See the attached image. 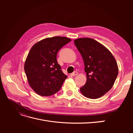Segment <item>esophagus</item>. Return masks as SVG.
Returning <instances> with one entry per match:
<instances>
[{
    "label": "esophagus",
    "mask_w": 133,
    "mask_h": 133,
    "mask_svg": "<svg viewBox=\"0 0 133 133\" xmlns=\"http://www.w3.org/2000/svg\"><path fill=\"white\" fill-rule=\"evenodd\" d=\"M78 74V71H75L73 72V73H71V75H73V76L77 75Z\"/></svg>",
    "instance_id": "34e87169"
}]
</instances>
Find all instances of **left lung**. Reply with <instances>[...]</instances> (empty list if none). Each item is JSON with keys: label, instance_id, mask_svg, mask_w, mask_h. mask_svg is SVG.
<instances>
[{"label": "left lung", "instance_id": "8db88e82", "mask_svg": "<svg viewBox=\"0 0 133 133\" xmlns=\"http://www.w3.org/2000/svg\"><path fill=\"white\" fill-rule=\"evenodd\" d=\"M74 44L82 55L87 77L80 91L88 98L101 97L111 89L117 78L116 60L109 50L93 39L79 38Z\"/></svg>", "mask_w": 133, "mask_h": 133}]
</instances>
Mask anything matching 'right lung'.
<instances>
[{"mask_svg":"<svg viewBox=\"0 0 133 133\" xmlns=\"http://www.w3.org/2000/svg\"><path fill=\"white\" fill-rule=\"evenodd\" d=\"M71 39L64 37L44 39L31 48L25 60L24 71L30 86L38 94L50 96L61 89L67 76L63 73L57 56Z\"/></svg>","mask_w":133,"mask_h":133,"instance_id":"right-lung-1","label":"right lung"}]
</instances>
